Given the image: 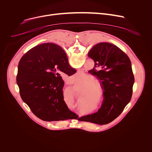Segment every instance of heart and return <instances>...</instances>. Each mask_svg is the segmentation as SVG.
<instances>
[{"instance_id": "b5f03b06", "label": "heart", "mask_w": 152, "mask_h": 152, "mask_svg": "<svg viewBox=\"0 0 152 152\" xmlns=\"http://www.w3.org/2000/svg\"><path fill=\"white\" fill-rule=\"evenodd\" d=\"M94 77L91 76H88L86 79H84V81L83 82L84 84H87L85 87L84 89L89 91V94H94V91L97 90L98 89V83L94 81Z\"/></svg>"}]
</instances>
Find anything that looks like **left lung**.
I'll return each mask as SVG.
<instances>
[{
	"label": "left lung",
	"mask_w": 152,
	"mask_h": 152,
	"mask_svg": "<svg viewBox=\"0 0 152 152\" xmlns=\"http://www.w3.org/2000/svg\"><path fill=\"white\" fill-rule=\"evenodd\" d=\"M88 56L95 63L89 72L100 80L104 99L97 113L83 116L79 120L107 124L122 113L131 99L134 83L131 62L119 47L108 42L94 45Z\"/></svg>",
	"instance_id": "1"
}]
</instances>
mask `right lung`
Wrapping results in <instances>:
<instances>
[{
	"label": "right lung",
	"mask_w": 152,
	"mask_h": 152,
	"mask_svg": "<svg viewBox=\"0 0 152 152\" xmlns=\"http://www.w3.org/2000/svg\"><path fill=\"white\" fill-rule=\"evenodd\" d=\"M76 72L61 47L49 42L36 45L18 63L17 83L20 96L32 112L43 121L78 118L64 101L61 76L63 73L69 76Z\"/></svg>",
	"instance_id": "add662e5"
}]
</instances>
